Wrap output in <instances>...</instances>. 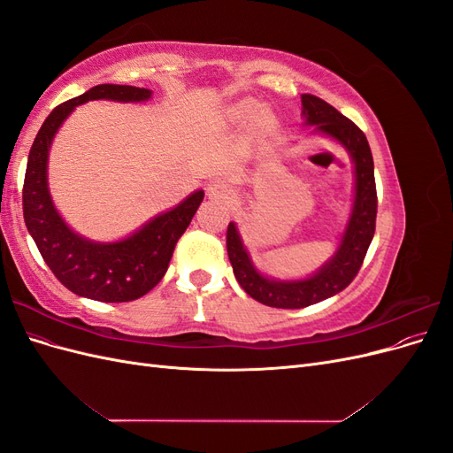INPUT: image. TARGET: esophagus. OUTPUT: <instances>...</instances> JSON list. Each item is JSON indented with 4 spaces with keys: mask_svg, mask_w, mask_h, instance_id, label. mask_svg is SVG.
<instances>
[{
    "mask_svg": "<svg viewBox=\"0 0 453 453\" xmlns=\"http://www.w3.org/2000/svg\"><path fill=\"white\" fill-rule=\"evenodd\" d=\"M205 195L211 200H228L232 196V188L223 181H211L205 187Z\"/></svg>",
    "mask_w": 453,
    "mask_h": 453,
    "instance_id": "obj_1",
    "label": "esophagus"
}]
</instances>
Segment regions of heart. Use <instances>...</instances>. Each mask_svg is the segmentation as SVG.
<instances>
[{
  "mask_svg": "<svg viewBox=\"0 0 453 453\" xmlns=\"http://www.w3.org/2000/svg\"><path fill=\"white\" fill-rule=\"evenodd\" d=\"M257 104L255 102H251V100H243V102H240V104H236L234 105V109H232V115H234L236 119H240V120H248V119H251L255 113H257Z\"/></svg>",
  "mask_w": 453,
  "mask_h": 453,
  "instance_id": "b5f03b06",
  "label": "heart"
}]
</instances>
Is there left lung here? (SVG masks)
Instances as JSON below:
<instances>
[{
	"mask_svg": "<svg viewBox=\"0 0 453 453\" xmlns=\"http://www.w3.org/2000/svg\"><path fill=\"white\" fill-rule=\"evenodd\" d=\"M304 125L331 135L348 149L355 164V200L348 226L342 234L338 251L313 276L298 281L268 280L260 273L245 251L234 223L226 230V251L232 270L242 289L260 304L283 310H296L318 304L321 300L344 291L357 276L368 245L376 230V181L374 160L363 130L342 115L331 104L313 94H303Z\"/></svg>",
	"mask_w": 453,
	"mask_h": 453,
	"instance_id": "left-lung-1",
	"label": "left lung"
}]
</instances>
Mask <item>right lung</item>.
Here are the masks:
<instances>
[{"mask_svg":"<svg viewBox=\"0 0 453 453\" xmlns=\"http://www.w3.org/2000/svg\"><path fill=\"white\" fill-rule=\"evenodd\" d=\"M150 90L128 85H98L67 100L45 119L28 155L22 210L37 250L58 281L72 293L100 303H130L147 295L164 278L175 243L193 221L203 190L185 198L173 210L150 219L132 236L113 243L85 240L67 226L50 200L47 160L54 134L73 109L90 100L143 102Z\"/></svg>","mask_w":453,"mask_h":453,"instance_id":"obj_1","label":"right lung"}]
</instances>
